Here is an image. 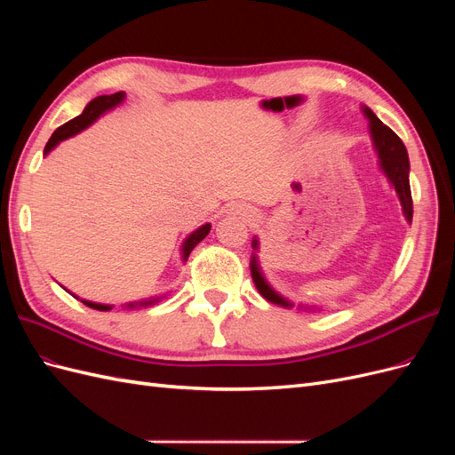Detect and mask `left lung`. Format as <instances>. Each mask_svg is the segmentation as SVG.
I'll use <instances>...</instances> for the list:
<instances>
[{"instance_id": "obj_1", "label": "left lung", "mask_w": 455, "mask_h": 455, "mask_svg": "<svg viewBox=\"0 0 455 455\" xmlns=\"http://www.w3.org/2000/svg\"><path fill=\"white\" fill-rule=\"evenodd\" d=\"M364 114L370 119L371 139H374V144L378 148L381 167H383L385 172H387L391 184L396 189L398 199H401V203H403V211H404L406 220H408V222H411V216H414V203H411V191H410V178H408L410 163H408L406 146L387 125H383V123L376 117V114L371 112L370 108H364ZM252 246H254V249H258L256 239H254ZM251 267H252L254 284H256L258 292L261 296H264L267 301H273V304H279V306H284V307L291 306L277 292H273L269 284L264 281V277H261V273H259L258 264H256V258H252Z\"/></svg>"}]
</instances>
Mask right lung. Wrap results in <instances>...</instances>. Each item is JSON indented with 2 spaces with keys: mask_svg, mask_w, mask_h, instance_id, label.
Masks as SVG:
<instances>
[{
  "mask_svg": "<svg viewBox=\"0 0 455 455\" xmlns=\"http://www.w3.org/2000/svg\"><path fill=\"white\" fill-rule=\"evenodd\" d=\"M123 96H125V92H116V94H102V96H96L94 100H91L87 106H85V109H84V114L81 116H77V117H74V119H70L68 123H64L62 127H59L57 131L52 132V136L49 139V142H47V146H45V154L47 151H51L54 146H57L60 140H64V139H68V136H74L76 132H79V131H84L85 127H89L91 123L99 117L100 114H104L106 109H109V108H114V106H117L121 100H123ZM209 231H211V224H204V226H201L197 231H194L191 233V235L186 239V243H184V258H188L189 256V252L196 249V246L209 235ZM84 301V304L87 306V307H92V309H99V311H109L112 307L109 306H100V304H92V301H85V299H81Z\"/></svg>",
  "mask_w": 455,
  "mask_h": 455,
  "instance_id": "add662e5",
  "label": "right lung"
}]
</instances>
